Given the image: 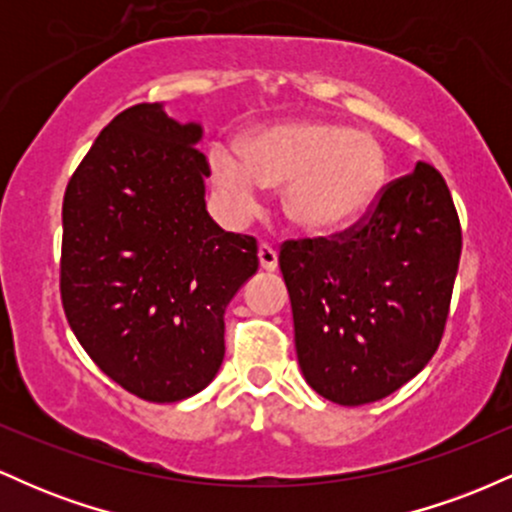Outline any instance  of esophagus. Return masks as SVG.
I'll return each instance as SVG.
<instances>
[{
    "instance_id": "1",
    "label": "esophagus",
    "mask_w": 512,
    "mask_h": 512,
    "mask_svg": "<svg viewBox=\"0 0 512 512\" xmlns=\"http://www.w3.org/2000/svg\"><path fill=\"white\" fill-rule=\"evenodd\" d=\"M257 260H260V267L264 269V272H274V269L279 267V257H276V250L267 243H262L260 248H257Z\"/></svg>"
}]
</instances>
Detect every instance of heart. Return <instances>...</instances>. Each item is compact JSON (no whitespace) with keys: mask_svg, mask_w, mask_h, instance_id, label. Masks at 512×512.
<instances>
[{"mask_svg":"<svg viewBox=\"0 0 512 512\" xmlns=\"http://www.w3.org/2000/svg\"><path fill=\"white\" fill-rule=\"evenodd\" d=\"M209 170L238 219L257 209L260 187H284L286 219L308 236L351 228L387 185V156L373 134L315 117L252 129L240 154L214 146Z\"/></svg>","mask_w":512,"mask_h":512,"instance_id":"heart-1","label":"heart"}]
</instances>
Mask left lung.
<instances>
[{
    "label": "left lung",
    "instance_id": "obj_1",
    "mask_svg": "<svg viewBox=\"0 0 512 512\" xmlns=\"http://www.w3.org/2000/svg\"><path fill=\"white\" fill-rule=\"evenodd\" d=\"M460 252L452 195L428 163L387 182L346 231L286 240L279 267L298 366L317 395L361 407L424 370L443 339Z\"/></svg>",
    "mask_w": 512,
    "mask_h": 512
}]
</instances>
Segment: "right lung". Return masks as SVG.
I'll list each match as a JSON object with an SVG mask.
<instances>
[{
	"instance_id": "right-lung-1",
	"label": "right lung",
	"mask_w": 512,
	"mask_h": 512,
	"mask_svg": "<svg viewBox=\"0 0 512 512\" xmlns=\"http://www.w3.org/2000/svg\"><path fill=\"white\" fill-rule=\"evenodd\" d=\"M202 127L158 103L122 110L69 178L60 293L98 368L146 402H180L219 373L223 313L257 272V240L214 223Z\"/></svg>"
}]
</instances>
